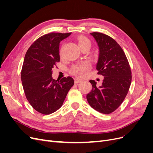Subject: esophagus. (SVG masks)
<instances>
[{"label":"esophagus","mask_w":153,"mask_h":153,"mask_svg":"<svg viewBox=\"0 0 153 153\" xmlns=\"http://www.w3.org/2000/svg\"><path fill=\"white\" fill-rule=\"evenodd\" d=\"M82 81V80L80 79H78V78H75V84H78V83H79Z\"/></svg>","instance_id":"obj_1"}]
</instances>
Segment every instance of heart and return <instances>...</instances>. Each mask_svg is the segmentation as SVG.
I'll list each match as a JSON object with an SVG mask.
<instances>
[{"label": "heart", "mask_w": 153, "mask_h": 153, "mask_svg": "<svg viewBox=\"0 0 153 153\" xmlns=\"http://www.w3.org/2000/svg\"><path fill=\"white\" fill-rule=\"evenodd\" d=\"M76 41L78 46L80 49L85 47H88L89 48L90 47V41L85 36H78L76 38ZM90 67L91 66L89 62H83L73 66L71 69V73L73 75H75L77 76H84L86 74V72L87 71L88 69L90 68Z\"/></svg>", "instance_id": "b5f03b06"}]
</instances>
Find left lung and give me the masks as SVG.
I'll use <instances>...</instances> for the list:
<instances>
[{
    "instance_id": "obj_1",
    "label": "left lung",
    "mask_w": 153,
    "mask_h": 153,
    "mask_svg": "<svg viewBox=\"0 0 153 153\" xmlns=\"http://www.w3.org/2000/svg\"><path fill=\"white\" fill-rule=\"evenodd\" d=\"M99 47L96 64L98 75L104 76L102 85L90 80L92 88L87 95L88 103L98 112L109 114L123 102L131 82V71L123 50L113 38L100 32H91Z\"/></svg>"
}]
</instances>
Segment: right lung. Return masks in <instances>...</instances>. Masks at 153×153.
I'll return each mask as SVG.
<instances>
[{"label": "right lung", "mask_w": 153, "mask_h": 153, "mask_svg": "<svg viewBox=\"0 0 153 153\" xmlns=\"http://www.w3.org/2000/svg\"><path fill=\"white\" fill-rule=\"evenodd\" d=\"M71 33L51 32L37 39L27 50L21 71V80L30 105L44 115L61 107L74 85L70 76L55 80L52 68L60 61L59 43Z\"/></svg>", "instance_id": "obj_1"}]
</instances>
